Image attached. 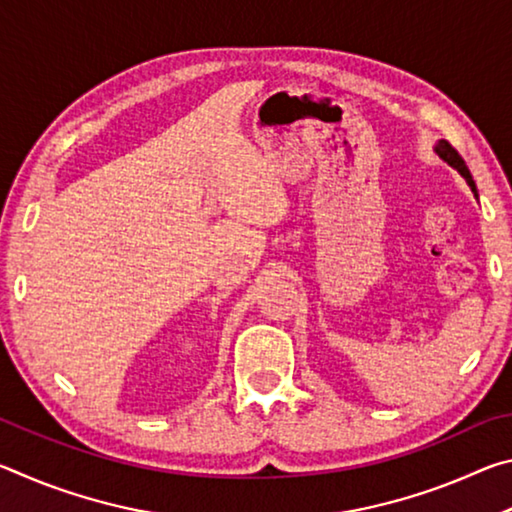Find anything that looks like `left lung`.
Instances as JSON below:
<instances>
[{"label":"left lung","mask_w":512,"mask_h":512,"mask_svg":"<svg viewBox=\"0 0 512 512\" xmlns=\"http://www.w3.org/2000/svg\"><path fill=\"white\" fill-rule=\"evenodd\" d=\"M433 151L438 153L440 160H445V162L449 164V167H454L458 173H461V176L467 180V185H470V189L474 192V196H479V194H476V183H474L470 169H467L465 160L461 158V155H458V151L454 149L452 144H449L447 140H440L436 146H433Z\"/></svg>","instance_id":"1"}]
</instances>
